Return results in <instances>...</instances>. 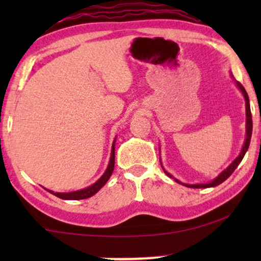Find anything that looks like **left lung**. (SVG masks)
Returning <instances> with one entry per match:
<instances>
[{"instance_id": "left-lung-1", "label": "left lung", "mask_w": 261, "mask_h": 261, "mask_svg": "<svg viewBox=\"0 0 261 261\" xmlns=\"http://www.w3.org/2000/svg\"><path fill=\"white\" fill-rule=\"evenodd\" d=\"M231 77H233V74H231ZM235 84H237V87L239 88V90L242 92V95H244V98H245V106H246V138H245V142H244V146H242V149L240 152V154H239L237 158H235L233 162L229 166L227 167V169H224L222 172H221L219 176L216 178H214L213 180L208 181V183H199V184H185V183H181L176 178H173L172 174H170L167 171L164 169L163 164H162V167L164 170V172H165L167 176L170 178H173L174 180L177 181V183H179L181 185H184V187H188V188H194V189H205V188H214V187H217V185H220L221 183H223L224 180L227 179L228 177L230 176L231 173L234 172V170L237 169L239 164L241 163V160L244 159V156L246 154V152H247V149L249 147V142H251V137H252V128H253V123H252V114H251V107H249V98H248V95L247 92H246L245 88L242 87V85L239 83L238 81H235Z\"/></svg>"}]
</instances>
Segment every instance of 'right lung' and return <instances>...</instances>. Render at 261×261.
I'll return each mask as SVG.
<instances>
[{
    "instance_id": "1",
    "label": "right lung",
    "mask_w": 261,
    "mask_h": 261,
    "mask_svg": "<svg viewBox=\"0 0 261 261\" xmlns=\"http://www.w3.org/2000/svg\"><path fill=\"white\" fill-rule=\"evenodd\" d=\"M115 141H116V138L114 139V142L112 146V153H110V160H109L108 167H107V170L105 171V173L102 174L101 178H99L97 181H95L94 184L90 185V187L82 189V190L71 191V192H55L52 190H48V189H46V190H47L48 192H51L52 195L57 196V197H59L62 199H71V201L85 199V198L91 197V196H94L96 192H98L99 189H101L103 185L108 181V179L110 178V176H112V173L114 171V165H115Z\"/></svg>"
}]
</instances>
